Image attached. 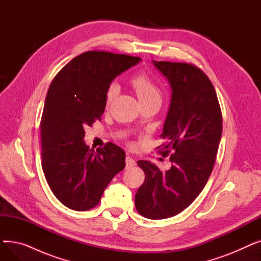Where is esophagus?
<instances>
[{
	"instance_id": "obj_1",
	"label": "esophagus",
	"mask_w": 261,
	"mask_h": 261,
	"mask_svg": "<svg viewBox=\"0 0 261 261\" xmlns=\"http://www.w3.org/2000/svg\"><path fill=\"white\" fill-rule=\"evenodd\" d=\"M133 166H135V160L132 159L131 156H127L126 158V167L131 168Z\"/></svg>"
}]
</instances>
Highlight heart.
<instances>
[{
  "mask_svg": "<svg viewBox=\"0 0 261 261\" xmlns=\"http://www.w3.org/2000/svg\"><path fill=\"white\" fill-rule=\"evenodd\" d=\"M130 84L134 89L136 95L142 102L145 105L152 100H161V92L155 82L151 79L147 73H139L132 77ZM117 92L116 85H111L109 87L106 94V101L109 105L114 98V96Z\"/></svg>",
  "mask_w": 261,
  "mask_h": 261,
  "instance_id": "b5f03b06",
  "label": "heart"
}]
</instances>
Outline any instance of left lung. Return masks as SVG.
Wrapping results in <instances>:
<instances>
[{"instance_id":"1","label":"left lung","mask_w":261,"mask_h":261,"mask_svg":"<svg viewBox=\"0 0 261 261\" xmlns=\"http://www.w3.org/2000/svg\"><path fill=\"white\" fill-rule=\"evenodd\" d=\"M172 89L159 153L170 155L162 171L138 161L145 181L135 195V207L148 219H166L187 208L200 195L213 171L222 134V113L212 81L200 67L185 62L153 61Z\"/></svg>"}]
</instances>
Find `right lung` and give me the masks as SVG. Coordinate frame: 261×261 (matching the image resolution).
Segmentation results:
<instances>
[{"instance_id":"obj_1","label":"right lung","mask_w":261,"mask_h":261,"mask_svg":"<svg viewBox=\"0 0 261 261\" xmlns=\"http://www.w3.org/2000/svg\"><path fill=\"white\" fill-rule=\"evenodd\" d=\"M140 57L89 50L64 65L49 86L40 122L42 169L46 182L63 205L89 211L126 166L123 150L85 144V127L100 120L111 81L139 63Z\"/></svg>"}]
</instances>
